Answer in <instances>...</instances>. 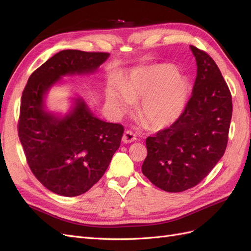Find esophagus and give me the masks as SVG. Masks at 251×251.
Segmentation results:
<instances>
[{
  "label": "esophagus",
  "instance_id": "esophagus-1",
  "mask_svg": "<svg viewBox=\"0 0 251 251\" xmlns=\"http://www.w3.org/2000/svg\"><path fill=\"white\" fill-rule=\"evenodd\" d=\"M135 140H136V135L133 131L127 130V131L125 132V134L123 136V142L124 143H131Z\"/></svg>",
  "mask_w": 251,
  "mask_h": 251
}]
</instances>
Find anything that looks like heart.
I'll list each match as a JSON object with an SVG mask.
<instances>
[{
    "mask_svg": "<svg viewBox=\"0 0 251 251\" xmlns=\"http://www.w3.org/2000/svg\"><path fill=\"white\" fill-rule=\"evenodd\" d=\"M189 94L187 80L171 65H158L134 70L120 83V90L108 89L109 103L118 113L130 111L133 102L141 100L139 113L155 128L176 121L183 112Z\"/></svg>",
    "mask_w": 251,
    "mask_h": 251,
    "instance_id": "b5f03b06",
    "label": "heart"
}]
</instances>
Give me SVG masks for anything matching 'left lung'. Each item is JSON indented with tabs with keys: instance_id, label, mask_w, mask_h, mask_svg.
<instances>
[{
	"instance_id": "left-lung-1",
	"label": "left lung",
	"mask_w": 251,
	"mask_h": 251,
	"mask_svg": "<svg viewBox=\"0 0 251 251\" xmlns=\"http://www.w3.org/2000/svg\"><path fill=\"white\" fill-rule=\"evenodd\" d=\"M197 77L179 118L147 138L142 174L157 187L180 193L196 186L225 153L232 115L231 93L215 60L195 46Z\"/></svg>"
}]
</instances>
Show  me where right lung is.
<instances>
[{"label": "right lung", "mask_w": 251, "mask_h": 251, "mask_svg": "<svg viewBox=\"0 0 251 251\" xmlns=\"http://www.w3.org/2000/svg\"><path fill=\"white\" fill-rule=\"evenodd\" d=\"M109 55L60 51L30 75L23 91L19 138L30 170L52 193L75 197L88 192L103 176L120 146L124 126L95 117L81 98L63 117L47 112L44 104L48 90L63 76L92 73Z\"/></svg>", "instance_id": "add662e5"}]
</instances>
